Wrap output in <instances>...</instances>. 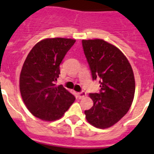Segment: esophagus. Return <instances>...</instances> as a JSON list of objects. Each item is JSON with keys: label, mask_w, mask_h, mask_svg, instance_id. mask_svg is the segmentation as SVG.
<instances>
[{"label": "esophagus", "mask_w": 154, "mask_h": 154, "mask_svg": "<svg viewBox=\"0 0 154 154\" xmlns=\"http://www.w3.org/2000/svg\"><path fill=\"white\" fill-rule=\"evenodd\" d=\"M77 96H78L79 99H82V98H83L84 97L86 96V93L84 91L80 92V93H77Z\"/></svg>", "instance_id": "esophagus-1"}]
</instances>
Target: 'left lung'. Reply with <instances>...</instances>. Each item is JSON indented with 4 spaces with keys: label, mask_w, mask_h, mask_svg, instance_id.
Instances as JSON below:
<instances>
[{
    "label": "left lung",
    "mask_w": 154,
    "mask_h": 154,
    "mask_svg": "<svg viewBox=\"0 0 154 154\" xmlns=\"http://www.w3.org/2000/svg\"><path fill=\"white\" fill-rule=\"evenodd\" d=\"M93 80L99 78V94H89L94 101L85 111L89 124L106 129L129 111L135 93V80L129 60L117 47L101 39L82 40Z\"/></svg>",
    "instance_id": "obj_1"
}]
</instances>
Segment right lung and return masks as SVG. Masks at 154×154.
I'll use <instances>...</instances> for the list:
<instances>
[{
	"label": "right lung",
	"mask_w": 154,
	"mask_h": 154,
	"mask_svg": "<svg viewBox=\"0 0 154 154\" xmlns=\"http://www.w3.org/2000/svg\"><path fill=\"white\" fill-rule=\"evenodd\" d=\"M75 40L47 38L35 45L25 59L20 75L23 101L33 116L46 122L62 117L75 97L62 85L56 86L60 65Z\"/></svg>",
	"instance_id": "1"
}]
</instances>
